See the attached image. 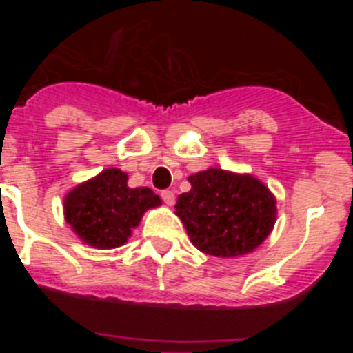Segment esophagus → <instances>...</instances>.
<instances>
[{"label":"esophagus","mask_w":353,"mask_h":353,"mask_svg":"<svg viewBox=\"0 0 353 353\" xmlns=\"http://www.w3.org/2000/svg\"><path fill=\"white\" fill-rule=\"evenodd\" d=\"M161 198L166 205H173L174 203V192L173 191H162Z\"/></svg>","instance_id":"esophagus-1"}]
</instances>
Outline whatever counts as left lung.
Here are the masks:
<instances>
[{
  "instance_id": "1",
  "label": "left lung",
  "mask_w": 353,
  "mask_h": 353,
  "mask_svg": "<svg viewBox=\"0 0 353 353\" xmlns=\"http://www.w3.org/2000/svg\"><path fill=\"white\" fill-rule=\"evenodd\" d=\"M191 191L174 205L192 245L212 256L248 254L276 223V199L249 174L210 170L189 176Z\"/></svg>"
}]
</instances>
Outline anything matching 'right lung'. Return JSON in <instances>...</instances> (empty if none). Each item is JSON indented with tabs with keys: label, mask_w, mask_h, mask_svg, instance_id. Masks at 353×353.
Returning <instances> with one entry per match:
<instances>
[{
	"label": "right lung",
	"mask_w": 353,
	"mask_h": 353,
	"mask_svg": "<svg viewBox=\"0 0 353 353\" xmlns=\"http://www.w3.org/2000/svg\"><path fill=\"white\" fill-rule=\"evenodd\" d=\"M157 205L161 198L152 189H130L127 173L111 168L68 192L65 219L83 242L113 249L125 244L143 214Z\"/></svg>",
	"instance_id": "add662e5"
}]
</instances>
